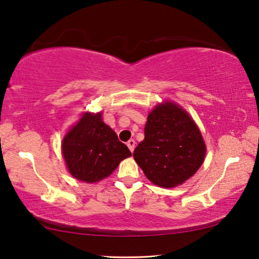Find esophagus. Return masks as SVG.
Wrapping results in <instances>:
<instances>
[{"mask_svg":"<svg viewBox=\"0 0 259 259\" xmlns=\"http://www.w3.org/2000/svg\"><path fill=\"white\" fill-rule=\"evenodd\" d=\"M126 145H128V147H129V150H130V152L133 153L134 152V150H135V145H136V142L134 139H130L128 143H126Z\"/></svg>","mask_w":259,"mask_h":259,"instance_id":"34e87169","label":"esophagus"}]
</instances>
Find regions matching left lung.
<instances>
[{"label": "left lung", "mask_w": 259, "mask_h": 259, "mask_svg": "<svg viewBox=\"0 0 259 259\" xmlns=\"http://www.w3.org/2000/svg\"><path fill=\"white\" fill-rule=\"evenodd\" d=\"M144 134L134 159L154 185H182L202 165L207 153L202 134L186 109L172 100L153 107Z\"/></svg>", "instance_id": "8db88e82"}]
</instances>
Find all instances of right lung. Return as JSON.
I'll return each mask as SVG.
<instances>
[{"label":"right lung","instance_id":"obj_1","mask_svg":"<svg viewBox=\"0 0 259 259\" xmlns=\"http://www.w3.org/2000/svg\"><path fill=\"white\" fill-rule=\"evenodd\" d=\"M61 155L67 171L88 184L111 176L131 152L111 126L103 121V112H83L61 140Z\"/></svg>","mask_w":259,"mask_h":259}]
</instances>
